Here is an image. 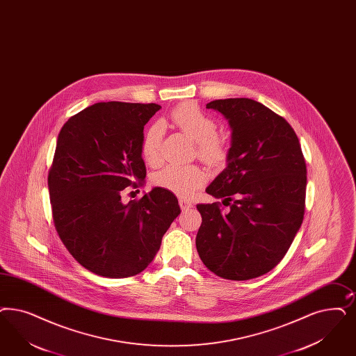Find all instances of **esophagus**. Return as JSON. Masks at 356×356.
I'll return each instance as SVG.
<instances>
[{"mask_svg":"<svg viewBox=\"0 0 356 356\" xmlns=\"http://www.w3.org/2000/svg\"><path fill=\"white\" fill-rule=\"evenodd\" d=\"M179 204H180L181 210H188V209H191L193 207L192 202H189L188 200H184V198H180V200H179Z\"/></svg>","mask_w":356,"mask_h":356,"instance_id":"1","label":"esophagus"}]
</instances>
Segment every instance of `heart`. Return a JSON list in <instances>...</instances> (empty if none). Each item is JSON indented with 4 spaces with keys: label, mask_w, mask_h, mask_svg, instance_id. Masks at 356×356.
<instances>
[{
    "label": "heart",
    "mask_w": 356,
    "mask_h": 356,
    "mask_svg": "<svg viewBox=\"0 0 356 356\" xmlns=\"http://www.w3.org/2000/svg\"><path fill=\"white\" fill-rule=\"evenodd\" d=\"M170 121L197 143L198 156L208 163H218L226 156V146L217 136V122L196 104L186 102L177 106L170 114ZM163 139V127L152 123L142 138V158L155 165L160 161V146ZM207 173L195 165L181 167L170 164L154 176V183L180 196H191L198 186L205 183Z\"/></svg>",
    "instance_id": "obj_1"
}]
</instances>
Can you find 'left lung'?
<instances>
[{
    "label": "left lung",
    "mask_w": 356,
    "mask_h": 356,
    "mask_svg": "<svg viewBox=\"0 0 356 356\" xmlns=\"http://www.w3.org/2000/svg\"><path fill=\"white\" fill-rule=\"evenodd\" d=\"M207 108L232 129L226 168L207 188L229 210L220 202L197 205V251L220 277L255 279L280 263L301 227L307 164L291 124L258 101L216 99Z\"/></svg>",
    "instance_id": "left-lung-1"
}]
</instances>
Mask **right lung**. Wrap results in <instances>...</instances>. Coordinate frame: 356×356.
<instances>
[{
    "instance_id": "obj_1",
    "label": "right lung",
    "mask_w": 356,
    "mask_h": 356,
    "mask_svg": "<svg viewBox=\"0 0 356 356\" xmlns=\"http://www.w3.org/2000/svg\"><path fill=\"white\" fill-rule=\"evenodd\" d=\"M156 104L98 102L71 117L58 136L49 173L52 217L63 243L84 268L111 279L147 268L180 214L160 186L123 204V189L142 186L140 145Z\"/></svg>"
}]
</instances>
